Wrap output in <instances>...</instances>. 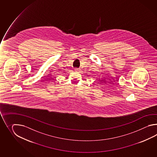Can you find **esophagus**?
Wrapping results in <instances>:
<instances>
[{"mask_svg":"<svg viewBox=\"0 0 157 157\" xmlns=\"http://www.w3.org/2000/svg\"><path fill=\"white\" fill-rule=\"evenodd\" d=\"M74 70H75V72H79L80 71V69H79V68H75Z\"/></svg>","mask_w":157,"mask_h":157,"instance_id":"obj_1","label":"esophagus"}]
</instances>
